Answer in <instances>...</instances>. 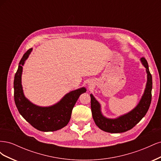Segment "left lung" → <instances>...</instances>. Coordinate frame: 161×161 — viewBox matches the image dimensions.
Listing matches in <instances>:
<instances>
[{"label": "left lung", "mask_w": 161, "mask_h": 161, "mask_svg": "<svg viewBox=\"0 0 161 161\" xmlns=\"http://www.w3.org/2000/svg\"><path fill=\"white\" fill-rule=\"evenodd\" d=\"M143 65L147 69V83L144 93L140 103L130 113L117 119H108L101 114V106L92 95H91V107L92 118L96 125L101 130L109 133H121L131 130L142 119L150 108L152 99L153 79L146 58H141Z\"/></svg>", "instance_id": "obj_1"}]
</instances>
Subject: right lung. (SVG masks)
<instances>
[{
    "label": "right lung",
    "mask_w": 161,
    "mask_h": 161,
    "mask_svg": "<svg viewBox=\"0 0 161 161\" xmlns=\"http://www.w3.org/2000/svg\"><path fill=\"white\" fill-rule=\"evenodd\" d=\"M32 50L29 49L23 56L14 79V99L17 108L23 118L33 128L42 131L60 130L69 124L73 108L79 96L86 92L85 87L66 94L54 105L42 108L31 103L24 96L21 85V74L25 60Z\"/></svg>",
    "instance_id": "right-lung-1"
}]
</instances>
